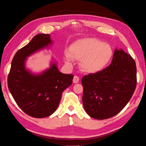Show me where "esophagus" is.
<instances>
[{
  "label": "esophagus",
  "instance_id": "esophagus-1",
  "mask_svg": "<svg viewBox=\"0 0 146 146\" xmlns=\"http://www.w3.org/2000/svg\"><path fill=\"white\" fill-rule=\"evenodd\" d=\"M79 80H80V78H79L78 76L75 75V76H74V77H73V83H75V84H77L79 82Z\"/></svg>",
  "mask_w": 146,
  "mask_h": 146
}]
</instances>
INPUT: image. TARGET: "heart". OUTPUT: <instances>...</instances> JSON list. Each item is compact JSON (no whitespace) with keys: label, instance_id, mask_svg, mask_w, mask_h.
<instances>
[{"label":"heart","instance_id":"1","mask_svg":"<svg viewBox=\"0 0 146 146\" xmlns=\"http://www.w3.org/2000/svg\"><path fill=\"white\" fill-rule=\"evenodd\" d=\"M112 55L113 49L109 44L96 38H86L71 44L65 56V62L68 65H71V59L80 60L81 70L94 73L102 70L110 62Z\"/></svg>","mask_w":146,"mask_h":146}]
</instances>
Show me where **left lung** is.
Returning <instances> with one entry per match:
<instances>
[{
	"label": "left lung",
	"mask_w": 146,
	"mask_h": 146,
	"mask_svg": "<svg viewBox=\"0 0 146 146\" xmlns=\"http://www.w3.org/2000/svg\"><path fill=\"white\" fill-rule=\"evenodd\" d=\"M86 112L98 120L118 114L131 98L137 86L135 60L122 49L115 50L111 63L103 70L82 78Z\"/></svg>",
	"instance_id": "8db88e82"
}]
</instances>
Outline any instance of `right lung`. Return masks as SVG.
Listing matches in <instances>:
<instances>
[{
	"instance_id": "obj_1",
	"label": "right lung",
	"mask_w": 146,
	"mask_h": 146,
	"mask_svg": "<svg viewBox=\"0 0 146 146\" xmlns=\"http://www.w3.org/2000/svg\"><path fill=\"white\" fill-rule=\"evenodd\" d=\"M52 43L49 34H38L20 49L12 60L8 86L17 105L27 115L44 118L55 111L63 91L72 84L73 75L58 71L56 63L38 75L26 70V58Z\"/></svg>"
}]
</instances>
